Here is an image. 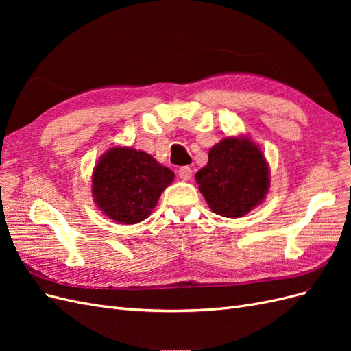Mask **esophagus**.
I'll list each match as a JSON object with an SVG mask.
<instances>
[{
  "label": "esophagus",
  "instance_id": "1",
  "mask_svg": "<svg viewBox=\"0 0 351 351\" xmlns=\"http://www.w3.org/2000/svg\"><path fill=\"white\" fill-rule=\"evenodd\" d=\"M192 176H193V171H192V168L190 167H182L178 169V177L182 178V180H184V182H189L190 178H192Z\"/></svg>",
  "mask_w": 351,
  "mask_h": 351
}]
</instances>
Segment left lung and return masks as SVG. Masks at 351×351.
<instances>
[{
  "label": "left lung",
  "instance_id": "1",
  "mask_svg": "<svg viewBox=\"0 0 351 351\" xmlns=\"http://www.w3.org/2000/svg\"><path fill=\"white\" fill-rule=\"evenodd\" d=\"M200 193L217 215L244 217L269 192L267 158L249 136H228L210 147L208 164L195 176Z\"/></svg>",
  "mask_w": 351,
  "mask_h": 351
}]
</instances>
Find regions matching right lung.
Instances as JSON below:
<instances>
[{
	"label": "right lung",
	"instance_id": "obj_1",
	"mask_svg": "<svg viewBox=\"0 0 351 351\" xmlns=\"http://www.w3.org/2000/svg\"><path fill=\"white\" fill-rule=\"evenodd\" d=\"M173 182L174 173L152 155L117 145L102 154L93 168L92 197L104 215L130 226L151 215Z\"/></svg>",
	"mask_w": 351,
	"mask_h": 351
}]
</instances>
